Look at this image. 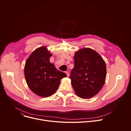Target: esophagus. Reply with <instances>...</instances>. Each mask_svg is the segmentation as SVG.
Listing matches in <instances>:
<instances>
[{"instance_id":"1","label":"esophagus","mask_w":131,"mask_h":131,"mask_svg":"<svg viewBox=\"0 0 131 131\" xmlns=\"http://www.w3.org/2000/svg\"><path fill=\"white\" fill-rule=\"evenodd\" d=\"M65 73H66V75H67V77H69V73L68 72H66Z\"/></svg>"}]
</instances>
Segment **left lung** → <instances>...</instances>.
<instances>
[{
  "label": "left lung",
  "instance_id": "left-lung-1",
  "mask_svg": "<svg viewBox=\"0 0 131 131\" xmlns=\"http://www.w3.org/2000/svg\"><path fill=\"white\" fill-rule=\"evenodd\" d=\"M106 74L105 62L97 52L85 48L75 53L69 78L79 97L87 99L97 94L104 84Z\"/></svg>",
  "mask_w": 131,
  "mask_h": 131
}]
</instances>
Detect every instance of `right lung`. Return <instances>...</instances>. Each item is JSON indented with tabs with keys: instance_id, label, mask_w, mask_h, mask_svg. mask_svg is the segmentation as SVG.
<instances>
[{
	"instance_id": "right-lung-1",
	"label": "right lung",
	"mask_w": 131,
	"mask_h": 131,
	"mask_svg": "<svg viewBox=\"0 0 131 131\" xmlns=\"http://www.w3.org/2000/svg\"><path fill=\"white\" fill-rule=\"evenodd\" d=\"M51 56L46 47H41L30 55L25 64V75L29 87L43 97L52 95L58 88L61 79L67 76L50 63Z\"/></svg>"
}]
</instances>
